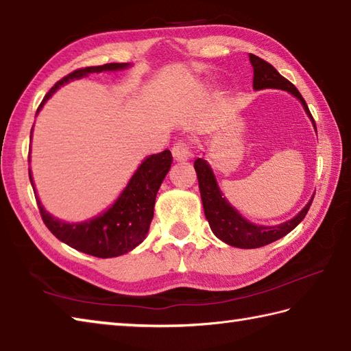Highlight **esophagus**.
Segmentation results:
<instances>
[{
  "mask_svg": "<svg viewBox=\"0 0 351 351\" xmlns=\"http://www.w3.org/2000/svg\"><path fill=\"white\" fill-rule=\"evenodd\" d=\"M171 152H173V157H174V160H177V162H184V160H188L189 157L192 156L191 145L188 144V142H184V141H178V142H176V144L173 145V149H171Z\"/></svg>",
  "mask_w": 351,
  "mask_h": 351,
  "instance_id": "1",
  "label": "esophagus"
}]
</instances>
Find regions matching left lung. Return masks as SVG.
<instances>
[{
	"label": "left lung",
	"instance_id": "left-lung-1",
	"mask_svg": "<svg viewBox=\"0 0 351 351\" xmlns=\"http://www.w3.org/2000/svg\"><path fill=\"white\" fill-rule=\"evenodd\" d=\"M250 62H252L253 69H254L253 88L256 90L274 88V89H283V90L291 92L292 95L297 97L300 101H302L306 113L311 117L313 125H315V121H313L311 115L309 107H307L304 98L302 97V94H300L294 84H292L289 80H286L283 75L277 73V69L271 65V63L261 59V57L250 54ZM315 130H317V125H315ZM194 168L198 177V186H199V194H202L204 215L207 221H209L212 232L215 233L217 238L224 241L226 244L232 247L259 248L283 238L285 234H288L291 230H294V228L302 223L313 202L312 198L294 219L286 221V223L280 226H274V227L256 226L242 218L239 213L226 202V198H223V195H221V192L218 189L215 176H213L210 167L207 165V162L204 159H197L194 162Z\"/></svg>",
	"mask_w": 351,
	"mask_h": 351
}]
</instances>
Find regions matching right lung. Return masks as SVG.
I'll return each mask as SVG.
<instances>
[{
    "label": "right lung",
    "instance_id": "right-lung-1",
    "mask_svg": "<svg viewBox=\"0 0 351 351\" xmlns=\"http://www.w3.org/2000/svg\"><path fill=\"white\" fill-rule=\"evenodd\" d=\"M127 66L128 63H106L101 66H88L73 71L48 90V94L38 107V112L63 83H68L74 78H82L90 73L117 71ZM38 112H36V115H38ZM171 163H173V156H171L169 149L147 157L132 177V180L128 182L127 188L119 195L117 203L109 210L104 212L103 215L80 224H68L53 218L42 207L38 195H34L42 221L57 239L78 250V252L95 257H103V259L125 254L145 239L149 223H152L154 215L157 191H159L163 178L168 174ZM28 176H30L34 191L30 169H28Z\"/></svg>",
    "mask_w": 351,
    "mask_h": 351
}]
</instances>
